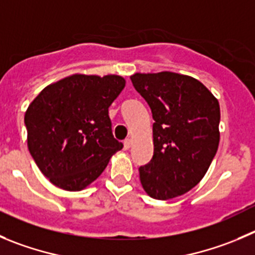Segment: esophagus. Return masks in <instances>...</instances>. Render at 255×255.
<instances>
[{
    "label": "esophagus",
    "mask_w": 255,
    "mask_h": 255,
    "mask_svg": "<svg viewBox=\"0 0 255 255\" xmlns=\"http://www.w3.org/2000/svg\"><path fill=\"white\" fill-rule=\"evenodd\" d=\"M131 144H132L131 139H126L125 141H124V149L129 150L130 147H131Z\"/></svg>",
    "instance_id": "obj_1"
}]
</instances>
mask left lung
I'll use <instances>...</instances> for the list:
<instances>
[{
  "label": "left lung",
  "instance_id": "1",
  "mask_svg": "<svg viewBox=\"0 0 255 255\" xmlns=\"http://www.w3.org/2000/svg\"><path fill=\"white\" fill-rule=\"evenodd\" d=\"M151 109L154 155L139 168L145 193L168 200L204 178L220 140L218 99L199 80L170 71L130 76Z\"/></svg>",
  "mask_w": 255,
  "mask_h": 255
}]
</instances>
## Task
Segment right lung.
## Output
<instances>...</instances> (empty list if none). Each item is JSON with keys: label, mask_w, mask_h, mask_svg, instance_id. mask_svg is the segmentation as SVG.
<instances>
[{"label": "right lung", "mask_w": 255, "mask_h": 255, "mask_svg": "<svg viewBox=\"0 0 255 255\" xmlns=\"http://www.w3.org/2000/svg\"><path fill=\"white\" fill-rule=\"evenodd\" d=\"M125 84L119 75L74 74L46 86L28 105V150L53 185L87 188L123 149L113 136L109 108Z\"/></svg>", "instance_id": "add662e5"}]
</instances>
